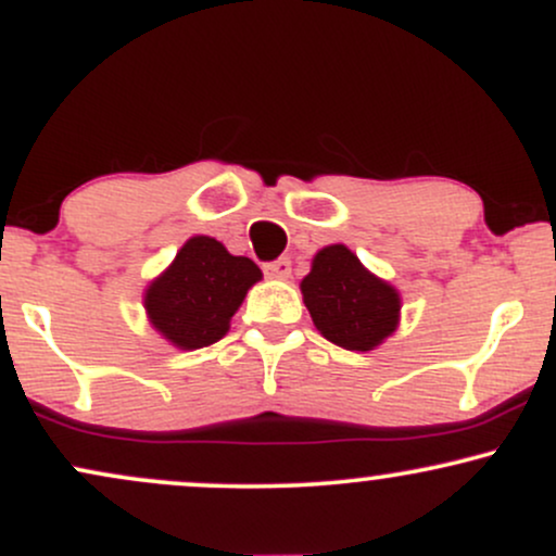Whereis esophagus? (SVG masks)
I'll return each mask as SVG.
<instances>
[{
	"label": "esophagus",
	"mask_w": 556,
	"mask_h": 556,
	"mask_svg": "<svg viewBox=\"0 0 556 556\" xmlns=\"http://www.w3.org/2000/svg\"><path fill=\"white\" fill-rule=\"evenodd\" d=\"M264 274L269 279H287L292 274V264L290 258H277V261H269V264H264Z\"/></svg>",
	"instance_id": "obj_1"
}]
</instances>
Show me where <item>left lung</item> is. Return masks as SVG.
<instances>
[{"label":"left lung","instance_id":"8db88e82","mask_svg":"<svg viewBox=\"0 0 556 556\" xmlns=\"http://www.w3.org/2000/svg\"><path fill=\"white\" fill-rule=\"evenodd\" d=\"M300 292L316 329L344 350H374L400 324V292L368 271L348 245L321 248Z\"/></svg>","mask_w":556,"mask_h":556}]
</instances>
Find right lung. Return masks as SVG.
Instances as JSON below:
<instances>
[{"instance_id": "right-lung-1", "label": "right lung", "mask_w": 556, "mask_h": 556, "mask_svg": "<svg viewBox=\"0 0 556 556\" xmlns=\"http://www.w3.org/2000/svg\"><path fill=\"white\" fill-rule=\"evenodd\" d=\"M258 279L261 269L251 258L232 256L219 240L195 235L149 285L146 314L175 348H208L227 334L235 311Z\"/></svg>"}]
</instances>
